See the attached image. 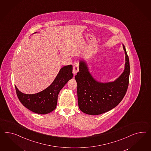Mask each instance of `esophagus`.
<instances>
[{"label":"esophagus","instance_id":"esophagus-1","mask_svg":"<svg viewBox=\"0 0 151 151\" xmlns=\"http://www.w3.org/2000/svg\"><path fill=\"white\" fill-rule=\"evenodd\" d=\"M73 73L74 75L76 74L79 71V64L78 62H75L73 64Z\"/></svg>","mask_w":151,"mask_h":151}]
</instances>
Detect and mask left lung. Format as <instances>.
Wrapping results in <instances>:
<instances>
[{
    "label": "left lung",
    "instance_id": "left-lung-1",
    "mask_svg": "<svg viewBox=\"0 0 151 151\" xmlns=\"http://www.w3.org/2000/svg\"><path fill=\"white\" fill-rule=\"evenodd\" d=\"M125 63L122 73L113 81L102 82L90 73L86 62H79V72L75 76L78 84V105L85 114L97 115L117 106L127 92L130 75V63L124 45Z\"/></svg>",
    "mask_w": 151,
    "mask_h": 151
}]
</instances>
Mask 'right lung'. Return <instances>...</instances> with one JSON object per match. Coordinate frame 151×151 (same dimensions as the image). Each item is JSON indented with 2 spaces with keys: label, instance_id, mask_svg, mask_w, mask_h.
Here are the masks:
<instances>
[{
  "label": "right lung",
  "instance_id": "1",
  "mask_svg": "<svg viewBox=\"0 0 151 151\" xmlns=\"http://www.w3.org/2000/svg\"><path fill=\"white\" fill-rule=\"evenodd\" d=\"M73 77V66H64L52 84L45 90L37 93L29 94L22 93L15 86L17 96L22 105L33 113L48 114L56 108L59 92Z\"/></svg>",
  "mask_w": 151,
  "mask_h": 151
}]
</instances>
